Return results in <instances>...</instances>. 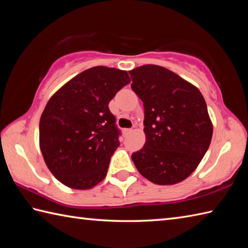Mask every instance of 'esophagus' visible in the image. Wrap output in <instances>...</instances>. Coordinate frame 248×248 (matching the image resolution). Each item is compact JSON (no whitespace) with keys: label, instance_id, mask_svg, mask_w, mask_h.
Here are the masks:
<instances>
[{"label":"esophagus","instance_id":"esophagus-1","mask_svg":"<svg viewBox=\"0 0 248 248\" xmlns=\"http://www.w3.org/2000/svg\"><path fill=\"white\" fill-rule=\"evenodd\" d=\"M131 132H133L132 129H124V131H123V133H124V136L125 135H129Z\"/></svg>","mask_w":248,"mask_h":248}]
</instances>
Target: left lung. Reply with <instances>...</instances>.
I'll return each mask as SVG.
<instances>
[{
    "label": "left lung",
    "instance_id": "left-lung-1",
    "mask_svg": "<svg viewBox=\"0 0 248 248\" xmlns=\"http://www.w3.org/2000/svg\"><path fill=\"white\" fill-rule=\"evenodd\" d=\"M129 73L145 108L146 143L132 161L155 184L181 182L196 170L211 143L207 103L196 86L164 67L144 65Z\"/></svg>",
    "mask_w": 248,
    "mask_h": 248
}]
</instances>
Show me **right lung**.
<instances>
[{"instance_id":"add662e5","label":"right lung","mask_w":248,"mask_h":248,"mask_svg":"<svg viewBox=\"0 0 248 248\" xmlns=\"http://www.w3.org/2000/svg\"><path fill=\"white\" fill-rule=\"evenodd\" d=\"M131 82L127 71L97 66L78 73L46 103L39 146L54 177L75 189H88L108 173L120 134L108 103Z\"/></svg>"}]
</instances>
